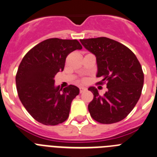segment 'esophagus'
Segmentation results:
<instances>
[{
  "mask_svg": "<svg viewBox=\"0 0 157 157\" xmlns=\"http://www.w3.org/2000/svg\"><path fill=\"white\" fill-rule=\"evenodd\" d=\"M86 89L85 87H80V94H81V93H83L84 92V91H86Z\"/></svg>",
  "mask_w": 157,
  "mask_h": 157,
  "instance_id": "esophagus-1",
  "label": "esophagus"
}]
</instances>
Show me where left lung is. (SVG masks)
Returning a JSON list of instances; mask_svg holds the SVG:
<instances>
[{"instance_id":"obj_1","label":"left lung","mask_w":157,"mask_h":157,"mask_svg":"<svg viewBox=\"0 0 157 157\" xmlns=\"http://www.w3.org/2000/svg\"><path fill=\"white\" fill-rule=\"evenodd\" d=\"M80 43L96 56L98 84L106 83L107 91L100 96L89 87L94 99L88 109L94 121L110 124L122 121L136 106L144 86L142 67L136 55L126 46L109 38L83 39Z\"/></svg>"}]
</instances>
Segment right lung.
I'll return each mask as SVG.
<instances>
[{"instance_id": "add662e5", "label": "right lung", "mask_w": 157, "mask_h": 157, "mask_svg": "<svg viewBox=\"0 0 157 157\" xmlns=\"http://www.w3.org/2000/svg\"><path fill=\"white\" fill-rule=\"evenodd\" d=\"M82 46L77 40L51 38L28 51L16 74L18 97L33 119L48 126L64 122L69 117L71 102L80 93L74 85L60 88L54 77L63 71L66 57Z\"/></svg>"}]
</instances>
